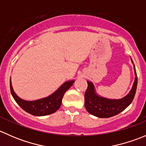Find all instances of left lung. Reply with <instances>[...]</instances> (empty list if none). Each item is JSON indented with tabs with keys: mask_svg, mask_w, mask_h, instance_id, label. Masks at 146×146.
Listing matches in <instances>:
<instances>
[{
	"mask_svg": "<svg viewBox=\"0 0 146 146\" xmlns=\"http://www.w3.org/2000/svg\"><path fill=\"white\" fill-rule=\"evenodd\" d=\"M131 60L133 64L131 58ZM133 70L135 79L131 90L126 96L121 99H108L100 96L97 93L94 84L88 80V88L85 93V107L87 111L92 115L100 118H109L119 114L129 107L134 98L138 83L134 64Z\"/></svg>",
	"mask_w": 146,
	"mask_h": 146,
	"instance_id": "left-lung-1",
	"label": "left lung"
}]
</instances>
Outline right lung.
I'll list each match as a JSON object with an SVG mask.
<instances>
[{"label":"right lung","mask_w":146,"mask_h":146,"mask_svg":"<svg viewBox=\"0 0 146 146\" xmlns=\"http://www.w3.org/2000/svg\"><path fill=\"white\" fill-rule=\"evenodd\" d=\"M74 80L66 81L56 90L46 98L28 101L22 99L15 92L10 79V88L12 96L19 106L29 114L34 116H46L56 112L60 108L65 92L72 86Z\"/></svg>","instance_id":"add662e5"}]
</instances>
